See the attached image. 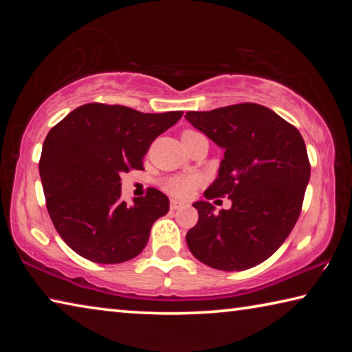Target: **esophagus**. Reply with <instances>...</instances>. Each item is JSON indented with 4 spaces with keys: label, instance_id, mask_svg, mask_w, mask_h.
I'll return each mask as SVG.
<instances>
[{
    "label": "esophagus",
    "instance_id": "34e87169",
    "mask_svg": "<svg viewBox=\"0 0 352 352\" xmlns=\"http://www.w3.org/2000/svg\"><path fill=\"white\" fill-rule=\"evenodd\" d=\"M180 208H184L183 201H178V200H170V210L175 211V210H180Z\"/></svg>",
    "mask_w": 352,
    "mask_h": 352
}]
</instances>
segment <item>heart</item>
<instances>
[{"label": "heart", "mask_w": 352, "mask_h": 352, "mask_svg": "<svg viewBox=\"0 0 352 352\" xmlns=\"http://www.w3.org/2000/svg\"><path fill=\"white\" fill-rule=\"evenodd\" d=\"M190 135H197V132H194V130H184L182 136H190ZM197 184H199V177L195 175H174V177L166 178L163 182V188L168 190L169 194L175 195V197L186 199L194 192V189Z\"/></svg>", "instance_id": "obj_1"}]
</instances>
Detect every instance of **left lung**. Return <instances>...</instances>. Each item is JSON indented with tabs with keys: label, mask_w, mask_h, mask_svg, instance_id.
Masks as SVG:
<instances>
[{
	"label": "left lung",
	"mask_w": 352,
	"mask_h": 352,
	"mask_svg": "<svg viewBox=\"0 0 352 352\" xmlns=\"http://www.w3.org/2000/svg\"><path fill=\"white\" fill-rule=\"evenodd\" d=\"M184 118L225 151L205 197L231 200L230 210L219 214L206 200L192 205L199 222L186 234L190 253L217 270L252 269L283 245L300 216L311 178L305 140L259 104L188 111Z\"/></svg>",
	"instance_id": "1"
}]
</instances>
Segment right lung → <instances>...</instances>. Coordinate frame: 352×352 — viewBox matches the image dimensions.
<instances>
[{
    "label": "right lung",
    "mask_w": 352,
    "mask_h": 352,
    "mask_svg": "<svg viewBox=\"0 0 352 352\" xmlns=\"http://www.w3.org/2000/svg\"><path fill=\"white\" fill-rule=\"evenodd\" d=\"M182 116L85 104L50 130L38 170L47 212L71 250L98 264L126 262L144 250L155 220L169 211V199L151 188L127 205L121 175L142 169L152 141Z\"/></svg>",
    "instance_id": "1"
}]
</instances>
